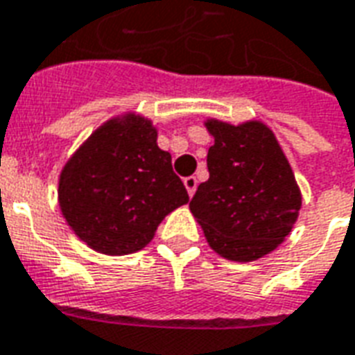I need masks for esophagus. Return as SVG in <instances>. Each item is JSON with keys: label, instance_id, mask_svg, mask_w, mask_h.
I'll return each mask as SVG.
<instances>
[{"label": "esophagus", "instance_id": "esophagus-1", "mask_svg": "<svg viewBox=\"0 0 355 355\" xmlns=\"http://www.w3.org/2000/svg\"><path fill=\"white\" fill-rule=\"evenodd\" d=\"M184 186H186V190H188V193H190V196H193V193H196V188H198V178L186 177Z\"/></svg>", "mask_w": 355, "mask_h": 355}]
</instances>
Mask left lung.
Instances as JSON below:
<instances>
[{
    "mask_svg": "<svg viewBox=\"0 0 355 355\" xmlns=\"http://www.w3.org/2000/svg\"><path fill=\"white\" fill-rule=\"evenodd\" d=\"M209 180L190 201L209 245L228 261H257L289 236L300 192L274 132L259 121H207Z\"/></svg>",
    "mask_w": 355,
    "mask_h": 355,
    "instance_id": "1",
    "label": "left lung"
}]
</instances>
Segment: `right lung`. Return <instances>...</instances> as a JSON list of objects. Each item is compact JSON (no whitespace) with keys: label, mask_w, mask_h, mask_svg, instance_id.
<instances>
[{"label":"right lung","mask_w":355,"mask_h":355,"mask_svg":"<svg viewBox=\"0 0 355 355\" xmlns=\"http://www.w3.org/2000/svg\"><path fill=\"white\" fill-rule=\"evenodd\" d=\"M144 117L110 119L70 157L58 180L66 223L91 249L129 254L146 247L173 209L188 203L169 152Z\"/></svg>","instance_id":"right-lung-1"}]
</instances>
